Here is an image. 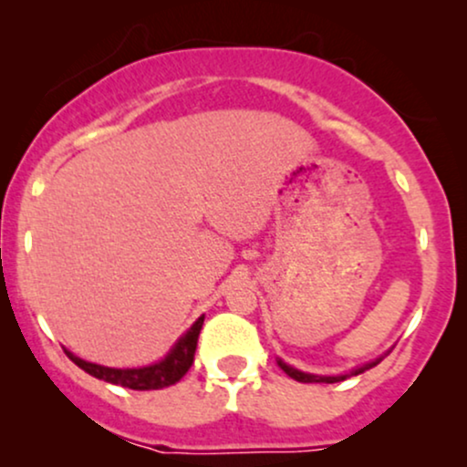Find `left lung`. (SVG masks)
Wrapping results in <instances>:
<instances>
[{
	"label": "left lung",
	"mask_w": 467,
	"mask_h": 467,
	"mask_svg": "<svg viewBox=\"0 0 467 467\" xmlns=\"http://www.w3.org/2000/svg\"><path fill=\"white\" fill-rule=\"evenodd\" d=\"M382 358H384V356L375 358V360L362 364V367L351 368L349 373H340V375H314V373H305V371H301V368L289 367V364L283 362L281 358H276V364L283 368V371H285V373L289 375V378L296 379V382H305V384H312V382H316V384H320V382H323V384H334V382H342V379L351 378V375H360V373H364V371H368V368H373L375 364L382 362Z\"/></svg>",
	"instance_id": "8db88e82"
}]
</instances>
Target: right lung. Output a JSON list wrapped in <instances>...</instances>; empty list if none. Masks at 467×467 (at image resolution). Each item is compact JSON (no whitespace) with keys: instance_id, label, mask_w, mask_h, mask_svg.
<instances>
[{"instance_id":"right-lung-1","label":"right lung","mask_w":467,"mask_h":467,"mask_svg":"<svg viewBox=\"0 0 467 467\" xmlns=\"http://www.w3.org/2000/svg\"><path fill=\"white\" fill-rule=\"evenodd\" d=\"M202 325H203V316H200V318L191 325V329L186 331V334H182L178 337V342L171 347V351L166 353L162 360L147 364V367H138V368L103 367V364L83 360V358L74 356V353L67 349L66 353L69 360L77 364V367L83 368L85 373L94 375V378L99 379H105V382L118 384V387L133 389V390H158L180 382V379L186 375V371H189L192 358H195L197 337H200Z\"/></svg>"}]
</instances>
